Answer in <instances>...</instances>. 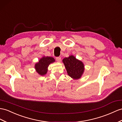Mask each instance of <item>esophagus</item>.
<instances>
[{
    "label": "esophagus",
    "mask_w": 122,
    "mask_h": 122,
    "mask_svg": "<svg viewBox=\"0 0 122 122\" xmlns=\"http://www.w3.org/2000/svg\"><path fill=\"white\" fill-rule=\"evenodd\" d=\"M56 61H57L58 62H60L61 61V57H57L56 58Z\"/></svg>",
    "instance_id": "obj_1"
}]
</instances>
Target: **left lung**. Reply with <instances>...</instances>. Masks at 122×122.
Returning a JSON list of instances; mask_svg holds the SVG:
<instances>
[{"mask_svg":"<svg viewBox=\"0 0 122 122\" xmlns=\"http://www.w3.org/2000/svg\"><path fill=\"white\" fill-rule=\"evenodd\" d=\"M62 61L68 76L74 79L80 78L85 71V66L82 62L78 60L73 55L64 58Z\"/></svg>","mask_w":122,"mask_h":122,"instance_id":"obj_1","label":"left lung"}]
</instances>
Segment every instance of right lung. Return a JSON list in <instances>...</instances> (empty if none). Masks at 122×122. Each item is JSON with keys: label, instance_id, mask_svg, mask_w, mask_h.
<instances>
[{"label": "right lung", "instance_id": "right-lung-1", "mask_svg": "<svg viewBox=\"0 0 122 122\" xmlns=\"http://www.w3.org/2000/svg\"><path fill=\"white\" fill-rule=\"evenodd\" d=\"M55 61V59L51 57H43L40 59L39 62L35 64L36 72L41 76L45 75L48 71L49 65Z\"/></svg>", "mask_w": 122, "mask_h": 122}]
</instances>
